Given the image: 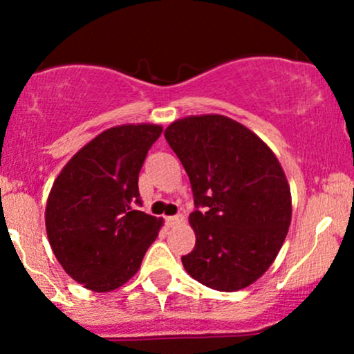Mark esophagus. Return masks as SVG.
Returning a JSON list of instances; mask_svg holds the SVG:
<instances>
[{
	"label": "esophagus",
	"mask_w": 354,
	"mask_h": 354,
	"mask_svg": "<svg viewBox=\"0 0 354 354\" xmlns=\"http://www.w3.org/2000/svg\"><path fill=\"white\" fill-rule=\"evenodd\" d=\"M183 221V214H176V216H168L166 218V225L168 226H174L178 225V223Z\"/></svg>",
	"instance_id": "34e87169"
}]
</instances>
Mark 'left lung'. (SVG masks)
I'll use <instances>...</instances> for the list:
<instances>
[{
    "instance_id": "obj_1",
    "label": "left lung",
    "mask_w": 354,
    "mask_h": 354,
    "mask_svg": "<svg viewBox=\"0 0 354 354\" xmlns=\"http://www.w3.org/2000/svg\"><path fill=\"white\" fill-rule=\"evenodd\" d=\"M193 189L194 250L181 261L218 291L254 283L281 250L291 193L278 158L251 129L221 115L188 116L165 129Z\"/></svg>"
}]
</instances>
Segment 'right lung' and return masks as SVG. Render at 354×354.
<instances>
[{
    "instance_id": "1",
    "label": "right lung",
    "mask_w": 354,
    "mask_h": 354,
    "mask_svg": "<svg viewBox=\"0 0 354 354\" xmlns=\"http://www.w3.org/2000/svg\"><path fill=\"white\" fill-rule=\"evenodd\" d=\"M161 131L146 123L109 128L83 146L53 185L44 213L51 250L88 290L123 286L160 233L163 219L136 206L138 176Z\"/></svg>"
}]
</instances>
